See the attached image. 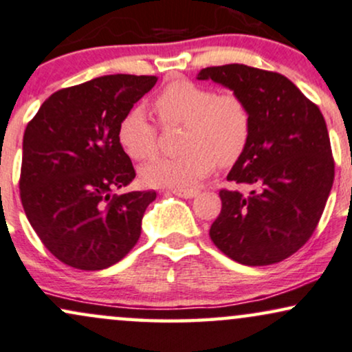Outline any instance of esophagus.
<instances>
[{"mask_svg":"<svg viewBox=\"0 0 352 352\" xmlns=\"http://www.w3.org/2000/svg\"><path fill=\"white\" fill-rule=\"evenodd\" d=\"M170 193H173V195H177V197H180V198H193V197H197V190H179V188H175V190H170Z\"/></svg>","mask_w":352,"mask_h":352,"instance_id":"1","label":"esophagus"}]
</instances>
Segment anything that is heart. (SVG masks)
Wrapping results in <instances>:
<instances>
[{"mask_svg":"<svg viewBox=\"0 0 352 352\" xmlns=\"http://www.w3.org/2000/svg\"><path fill=\"white\" fill-rule=\"evenodd\" d=\"M152 107L164 126L185 124L182 149L187 152L144 165L141 179L146 185L195 187L218 162L232 165L248 149L251 111L238 93H217L190 80H175L155 96ZM118 142L131 159L147 160L157 152V128L142 108L134 107L118 122Z\"/></svg>","mask_w":352,"mask_h":352,"instance_id":"1","label":"heart"}]
</instances>
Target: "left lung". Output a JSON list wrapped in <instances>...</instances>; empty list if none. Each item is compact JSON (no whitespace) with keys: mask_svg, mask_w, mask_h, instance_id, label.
<instances>
[{"mask_svg":"<svg viewBox=\"0 0 352 352\" xmlns=\"http://www.w3.org/2000/svg\"><path fill=\"white\" fill-rule=\"evenodd\" d=\"M251 111L248 149L228 180L249 187L221 190V213L210 228L214 245L244 265H269L298 251L323 214L334 160L323 114L289 78L243 63L206 67Z\"/></svg>","mask_w":352,"mask_h":352,"instance_id":"8db88e82","label":"left lung"}]
</instances>
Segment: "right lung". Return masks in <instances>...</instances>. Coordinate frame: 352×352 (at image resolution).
<instances>
[{"mask_svg": "<svg viewBox=\"0 0 352 352\" xmlns=\"http://www.w3.org/2000/svg\"><path fill=\"white\" fill-rule=\"evenodd\" d=\"M152 75H104L55 91L23 139L21 201L42 244L63 264L101 270L141 236L154 190L113 193L135 172L118 142V122L154 87Z\"/></svg>", "mask_w": 352, "mask_h": 352, "instance_id": "add662e5", "label": "right lung"}]
</instances>
